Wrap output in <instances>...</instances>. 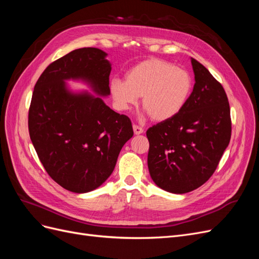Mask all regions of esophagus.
<instances>
[{
    "mask_svg": "<svg viewBox=\"0 0 259 259\" xmlns=\"http://www.w3.org/2000/svg\"><path fill=\"white\" fill-rule=\"evenodd\" d=\"M133 130H134V133H135L136 135L142 134V133L144 132V128H143V127H140V126H138V125H136V124L133 125Z\"/></svg>",
    "mask_w": 259,
    "mask_h": 259,
    "instance_id": "obj_1",
    "label": "esophagus"
}]
</instances>
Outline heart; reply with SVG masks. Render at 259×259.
Instances as JSON below:
<instances>
[{
    "label": "heart",
    "mask_w": 259,
    "mask_h": 259,
    "mask_svg": "<svg viewBox=\"0 0 259 259\" xmlns=\"http://www.w3.org/2000/svg\"><path fill=\"white\" fill-rule=\"evenodd\" d=\"M192 77L168 61L149 59L133 67L125 81L113 79L110 92L120 110H127L142 97V106L154 121H165L186 105L192 91Z\"/></svg>",
    "instance_id": "obj_1"
}]
</instances>
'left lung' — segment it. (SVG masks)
Wrapping results in <instances>:
<instances>
[{"label":"left lung","mask_w":259,"mask_h":259,"mask_svg":"<svg viewBox=\"0 0 259 259\" xmlns=\"http://www.w3.org/2000/svg\"><path fill=\"white\" fill-rule=\"evenodd\" d=\"M193 91L176 115L147 130L148 168L153 182L171 193L190 192L214 174L231 137L227 94L191 58Z\"/></svg>","instance_id":"left-lung-1"}]
</instances>
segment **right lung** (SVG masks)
Masks as SVG:
<instances>
[{
	"label": "right lung",
	"instance_id": "obj_1",
	"mask_svg": "<svg viewBox=\"0 0 259 259\" xmlns=\"http://www.w3.org/2000/svg\"><path fill=\"white\" fill-rule=\"evenodd\" d=\"M99 49L74 50L48 66L35 83L28 127L45 170L65 189L84 193L111 175L132 122L90 94H70L65 80L91 82L96 93L110 94L111 66Z\"/></svg>",
	"mask_w": 259,
	"mask_h": 259
}]
</instances>
